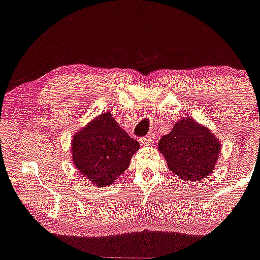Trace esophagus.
Segmentation results:
<instances>
[{"mask_svg": "<svg viewBox=\"0 0 260 260\" xmlns=\"http://www.w3.org/2000/svg\"><path fill=\"white\" fill-rule=\"evenodd\" d=\"M155 142V136H152V134H149V136L144 137V138L140 139V144H143V145H149V144H152Z\"/></svg>", "mask_w": 260, "mask_h": 260, "instance_id": "esophagus-1", "label": "esophagus"}]
</instances>
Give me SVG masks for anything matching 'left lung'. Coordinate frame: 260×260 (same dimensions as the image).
Returning a JSON list of instances; mask_svg holds the SVG:
<instances>
[{"label": "left lung", "instance_id": "1", "mask_svg": "<svg viewBox=\"0 0 260 260\" xmlns=\"http://www.w3.org/2000/svg\"><path fill=\"white\" fill-rule=\"evenodd\" d=\"M220 142L211 129L191 117L181 118L158 142V150L168 168L178 178L199 181L214 170L220 152Z\"/></svg>", "mask_w": 260, "mask_h": 260}]
</instances>
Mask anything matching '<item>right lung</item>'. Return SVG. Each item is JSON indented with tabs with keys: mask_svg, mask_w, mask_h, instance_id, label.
Returning <instances> with one entry per match:
<instances>
[{
	"mask_svg": "<svg viewBox=\"0 0 260 260\" xmlns=\"http://www.w3.org/2000/svg\"><path fill=\"white\" fill-rule=\"evenodd\" d=\"M138 149L139 143L118 126L110 112H103L81 128L71 143L77 172L99 187L114 183Z\"/></svg>",
	"mask_w": 260,
	"mask_h": 260,
	"instance_id": "1",
	"label": "right lung"
}]
</instances>
